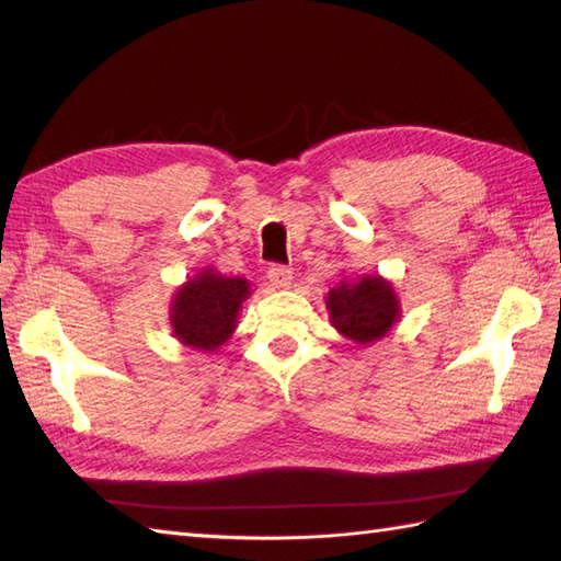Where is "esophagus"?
<instances>
[{
	"instance_id": "1",
	"label": "esophagus",
	"mask_w": 561,
	"mask_h": 561,
	"mask_svg": "<svg viewBox=\"0 0 561 561\" xmlns=\"http://www.w3.org/2000/svg\"><path fill=\"white\" fill-rule=\"evenodd\" d=\"M291 267H287V265H270V270H267V279L272 282V287L274 289H287L289 284H291Z\"/></svg>"
}]
</instances>
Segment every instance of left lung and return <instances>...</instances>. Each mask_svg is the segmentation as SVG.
<instances>
[{"instance_id": "8db88e82", "label": "left lung", "mask_w": 561, "mask_h": 561, "mask_svg": "<svg viewBox=\"0 0 561 561\" xmlns=\"http://www.w3.org/2000/svg\"><path fill=\"white\" fill-rule=\"evenodd\" d=\"M330 323L359 344H371L388 335L398 323L400 301L392 284L378 274H366L356 282H340L325 296Z\"/></svg>"}]
</instances>
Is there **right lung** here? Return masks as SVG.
Instances as JSON below:
<instances>
[{
    "mask_svg": "<svg viewBox=\"0 0 561 561\" xmlns=\"http://www.w3.org/2000/svg\"><path fill=\"white\" fill-rule=\"evenodd\" d=\"M250 296L243 277H224L217 270H202L173 296L171 328L185 347L214 352L231 337L238 311Z\"/></svg>",
    "mask_w": 561,
    "mask_h": 561,
    "instance_id": "right-lung-1",
    "label": "right lung"
}]
</instances>
